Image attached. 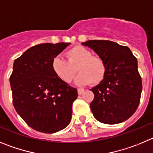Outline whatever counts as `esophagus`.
Wrapping results in <instances>:
<instances>
[{"instance_id":"obj_1","label":"esophagus","mask_w":153,"mask_h":153,"mask_svg":"<svg viewBox=\"0 0 153 153\" xmlns=\"http://www.w3.org/2000/svg\"><path fill=\"white\" fill-rule=\"evenodd\" d=\"M84 92V90L83 89H81V88H78V95H81V94H82Z\"/></svg>"}]
</instances>
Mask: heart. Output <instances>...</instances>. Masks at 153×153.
Segmentation results:
<instances>
[{
    "label": "heart",
    "instance_id": "obj_1",
    "mask_svg": "<svg viewBox=\"0 0 153 153\" xmlns=\"http://www.w3.org/2000/svg\"><path fill=\"white\" fill-rule=\"evenodd\" d=\"M66 55L68 60L57 56L52 61L53 71L63 82L70 83L73 80L75 68L79 73L75 79L76 85H97L103 82L107 68L101 58L92 56L91 52L82 46L71 48Z\"/></svg>",
    "mask_w": 153,
    "mask_h": 153
}]
</instances>
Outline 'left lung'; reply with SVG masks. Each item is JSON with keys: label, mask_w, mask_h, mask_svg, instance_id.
Here are the masks:
<instances>
[{"label": "left lung", "mask_w": 153, "mask_h": 153, "mask_svg": "<svg viewBox=\"0 0 153 153\" xmlns=\"http://www.w3.org/2000/svg\"><path fill=\"white\" fill-rule=\"evenodd\" d=\"M82 45L93 49L104 61L103 82L90 89L94 94L90 107L94 117L106 124L122 123L140 104L142 79L137 59L127 46L109 40H88Z\"/></svg>", "instance_id": "1"}]
</instances>
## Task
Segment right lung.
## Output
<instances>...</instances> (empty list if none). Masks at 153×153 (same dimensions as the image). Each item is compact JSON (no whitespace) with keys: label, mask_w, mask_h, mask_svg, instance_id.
Wrapping results in <instances>:
<instances>
[{"label":"right lung","mask_w":153,"mask_h":153,"mask_svg":"<svg viewBox=\"0 0 153 153\" xmlns=\"http://www.w3.org/2000/svg\"><path fill=\"white\" fill-rule=\"evenodd\" d=\"M69 45L39 44L13 62L10 77L13 104L22 119L37 131L56 133L71 122L77 89L60 79L52 68L53 58Z\"/></svg>","instance_id":"add662e5"}]
</instances>
